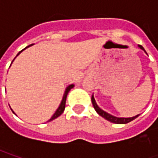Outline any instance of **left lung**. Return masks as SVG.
<instances>
[{
	"instance_id": "left-lung-1",
	"label": "left lung",
	"mask_w": 158,
	"mask_h": 158,
	"mask_svg": "<svg viewBox=\"0 0 158 158\" xmlns=\"http://www.w3.org/2000/svg\"><path fill=\"white\" fill-rule=\"evenodd\" d=\"M139 47L141 48V49H143L144 50V48H143L142 46H139ZM145 51V50H144ZM91 102H92V105L94 106L95 110H96V112H98L100 116H102L103 118H105L107 120H109V121H111L112 123H116V124H127V123H128V122H130L132 120H134L135 118H137L139 115H136V116H135V117H132V118H117V117H114V116H112L111 114H109V113H107L105 111H103L102 109H100L98 105H97V103H96V101L94 99V97L92 96V98H91Z\"/></svg>"
}]
</instances>
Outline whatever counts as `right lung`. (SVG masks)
Returning a JSON list of instances; mask_svg holds the SVG:
<instances>
[{
  "label": "right lung",
  "instance_id": "right-lung-1",
  "mask_svg": "<svg viewBox=\"0 0 158 158\" xmlns=\"http://www.w3.org/2000/svg\"><path fill=\"white\" fill-rule=\"evenodd\" d=\"M31 46V45L28 46L27 47H29V46ZM27 47H26V48H27ZM24 49H25V48H24ZM24 49H23L22 51H20V52H18V53H17V55H18V54H19V53H20L21 52H23V51ZM17 55H16V56H17ZM73 87H74V84H71V85H69V86L68 88L66 89V91H65V93H64L63 98H62V101H61L60 105L59 108L57 109V111L55 112V113H54V114L52 115V118H50V119H49L48 121H51V120L54 119V118H58V117H59L60 115H61V114H62V112H64V109H65V106H66V99H67V96H68V93L69 92V90L73 88Z\"/></svg>",
  "mask_w": 158,
  "mask_h": 158
}]
</instances>
